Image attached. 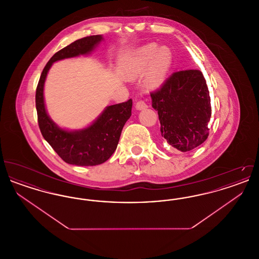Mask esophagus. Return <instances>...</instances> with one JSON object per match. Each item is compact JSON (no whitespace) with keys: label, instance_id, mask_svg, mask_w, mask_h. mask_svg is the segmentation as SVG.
<instances>
[{"label":"esophagus","instance_id":"34e87169","mask_svg":"<svg viewBox=\"0 0 259 259\" xmlns=\"http://www.w3.org/2000/svg\"><path fill=\"white\" fill-rule=\"evenodd\" d=\"M135 108L137 110H144V109L148 108V105L146 104V102H145V101L140 100V101L136 102Z\"/></svg>","mask_w":259,"mask_h":259}]
</instances>
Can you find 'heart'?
Listing matches in <instances>:
<instances>
[{"label":"heart","mask_w":259,"mask_h":259,"mask_svg":"<svg viewBox=\"0 0 259 259\" xmlns=\"http://www.w3.org/2000/svg\"><path fill=\"white\" fill-rule=\"evenodd\" d=\"M172 65V53L167 48H159L149 44L137 50L129 63V73L138 76L146 73V79L150 87L162 84Z\"/></svg>","instance_id":"1"}]
</instances>
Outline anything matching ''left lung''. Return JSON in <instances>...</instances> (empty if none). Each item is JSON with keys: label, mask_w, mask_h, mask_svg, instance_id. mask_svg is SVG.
I'll return each instance as SVG.
<instances>
[{"label": "left lung", "mask_w": 259, "mask_h": 259, "mask_svg": "<svg viewBox=\"0 0 259 259\" xmlns=\"http://www.w3.org/2000/svg\"><path fill=\"white\" fill-rule=\"evenodd\" d=\"M150 96L152 107L158 112L161 135L171 147L187 152L208 139L211 107L207 82L200 70L172 73Z\"/></svg>", "instance_id": "obj_1"}]
</instances>
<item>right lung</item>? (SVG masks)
<instances>
[{
  "label": "right lung",
  "instance_id": "1",
  "mask_svg": "<svg viewBox=\"0 0 259 259\" xmlns=\"http://www.w3.org/2000/svg\"><path fill=\"white\" fill-rule=\"evenodd\" d=\"M101 35L82 37L57 51L47 63L36 90L37 122L45 140L68 164L95 166L108 160L116 147L124 124L130 118L132 100L109 106L97 120L85 129L69 132L60 129L48 115L44 101V85L52 63L87 54L102 40Z\"/></svg>",
  "mask_w": 259,
  "mask_h": 259
}]
</instances>
